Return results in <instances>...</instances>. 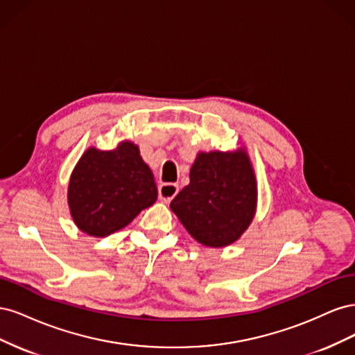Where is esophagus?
<instances>
[{
  "label": "esophagus",
  "mask_w": 355,
  "mask_h": 355,
  "mask_svg": "<svg viewBox=\"0 0 355 355\" xmlns=\"http://www.w3.org/2000/svg\"><path fill=\"white\" fill-rule=\"evenodd\" d=\"M179 192V187L176 184H163L158 188L159 200L163 202H170Z\"/></svg>",
  "instance_id": "esophagus-1"
}]
</instances>
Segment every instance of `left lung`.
<instances>
[{
    "label": "left lung",
    "instance_id": "left-lung-1",
    "mask_svg": "<svg viewBox=\"0 0 355 355\" xmlns=\"http://www.w3.org/2000/svg\"><path fill=\"white\" fill-rule=\"evenodd\" d=\"M257 187L244 148L235 153H198L189 185L170 202L198 243L225 247L237 241L254 218Z\"/></svg>",
    "mask_w": 355,
    "mask_h": 355
}]
</instances>
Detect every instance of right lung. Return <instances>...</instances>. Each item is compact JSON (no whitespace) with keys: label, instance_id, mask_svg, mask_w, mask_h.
<instances>
[{"label":"right lung","instance_id":"add662e5","mask_svg":"<svg viewBox=\"0 0 355 355\" xmlns=\"http://www.w3.org/2000/svg\"><path fill=\"white\" fill-rule=\"evenodd\" d=\"M151 168L137 145L124 141L112 151L89 148L75 166L68 187L71 216L92 237L127 227L157 201Z\"/></svg>","mask_w":355,"mask_h":355}]
</instances>
